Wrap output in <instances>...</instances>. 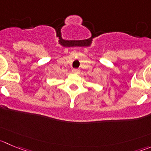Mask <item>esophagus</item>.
<instances>
[{
    "instance_id": "34e87169",
    "label": "esophagus",
    "mask_w": 151,
    "mask_h": 151,
    "mask_svg": "<svg viewBox=\"0 0 151 151\" xmlns=\"http://www.w3.org/2000/svg\"><path fill=\"white\" fill-rule=\"evenodd\" d=\"M72 72L74 73H80V70L79 69H77V68H73L72 70Z\"/></svg>"
}]
</instances>
